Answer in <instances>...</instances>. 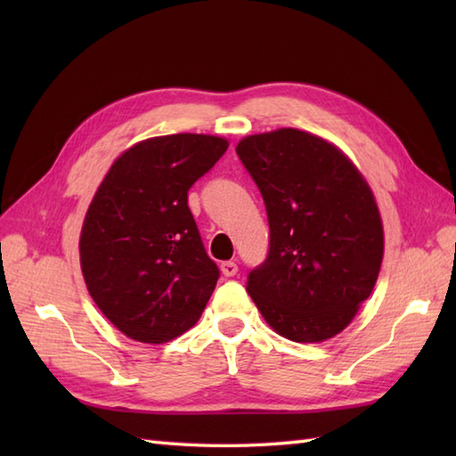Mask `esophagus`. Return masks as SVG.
<instances>
[{"label":"esophagus","instance_id":"34e87169","mask_svg":"<svg viewBox=\"0 0 456 456\" xmlns=\"http://www.w3.org/2000/svg\"><path fill=\"white\" fill-rule=\"evenodd\" d=\"M221 273L223 276H235L239 273V266L235 263H231V260H227V263H221Z\"/></svg>","mask_w":456,"mask_h":456}]
</instances>
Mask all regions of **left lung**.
I'll list each match as a JSON object with an SVG mask.
<instances>
[{
    "instance_id": "left-lung-1",
    "label": "left lung",
    "mask_w": 456,
    "mask_h": 456,
    "mask_svg": "<svg viewBox=\"0 0 456 456\" xmlns=\"http://www.w3.org/2000/svg\"><path fill=\"white\" fill-rule=\"evenodd\" d=\"M237 154L270 227L266 260L248 273V296L289 341L335 337L380 273L384 231L370 188L335 144L305 131L250 134Z\"/></svg>"
}]
</instances>
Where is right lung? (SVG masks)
I'll return each mask as SVG.
<instances>
[{
  "mask_svg": "<svg viewBox=\"0 0 456 456\" xmlns=\"http://www.w3.org/2000/svg\"><path fill=\"white\" fill-rule=\"evenodd\" d=\"M229 142L178 133L137 142L113 162L86 213L80 265L102 314L141 343H164L196 325L216 289L188 208V190Z\"/></svg>",
  "mask_w": 456,
  "mask_h": 456,
  "instance_id": "right-lung-1",
  "label": "right lung"
}]
</instances>
